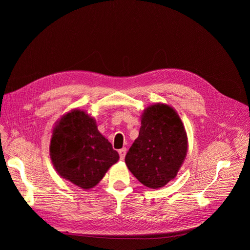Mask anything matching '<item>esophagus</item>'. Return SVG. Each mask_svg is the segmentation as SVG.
<instances>
[{
    "instance_id": "esophagus-1",
    "label": "esophagus",
    "mask_w": 250,
    "mask_h": 250,
    "mask_svg": "<svg viewBox=\"0 0 250 250\" xmlns=\"http://www.w3.org/2000/svg\"><path fill=\"white\" fill-rule=\"evenodd\" d=\"M126 153H127V149L126 148H122V149L119 150V154H120L121 160H124Z\"/></svg>"
}]
</instances>
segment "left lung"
I'll return each mask as SVG.
<instances>
[{"instance_id":"8db88e82","label":"left lung","mask_w":250,"mask_h":250,"mask_svg":"<svg viewBox=\"0 0 250 250\" xmlns=\"http://www.w3.org/2000/svg\"><path fill=\"white\" fill-rule=\"evenodd\" d=\"M188 152V137L176 110L156 103L144 109L139 137L125 156L141 184L158 188L176 177Z\"/></svg>"}]
</instances>
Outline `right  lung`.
<instances>
[{"mask_svg": "<svg viewBox=\"0 0 250 250\" xmlns=\"http://www.w3.org/2000/svg\"><path fill=\"white\" fill-rule=\"evenodd\" d=\"M50 156L59 176L83 190L99 184L119 153L85 110L72 109L53 128Z\"/></svg>", "mask_w": 250, "mask_h": 250, "instance_id": "obj_1", "label": "right lung"}]
</instances>
